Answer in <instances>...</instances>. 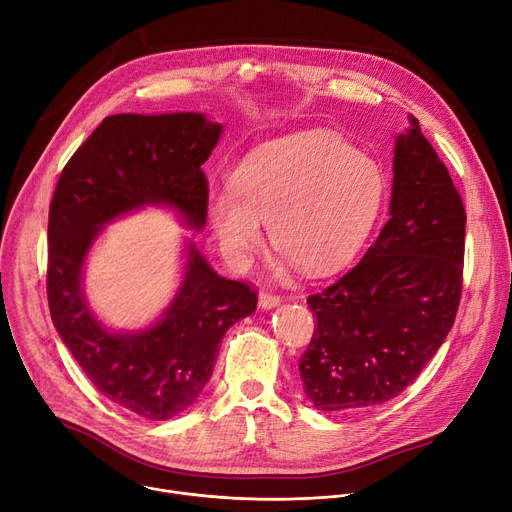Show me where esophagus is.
Listing matches in <instances>:
<instances>
[{"instance_id":"34e87169","label":"esophagus","mask_w":512,"mask_h":512,"mask_svg":"<svg viewBox=\"0 0 512 512\" xmlns=\"http://www.w3.org/2000/svg\"><path fill=\"white\" fill-rule=\"evenodd\" d=\"M280 302H282V298L276 296V294H271V292H261V294H259V309H261V311L274 309V306H278Z\"/></svg>"}]
</instances>
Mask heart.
I'll use <instances>...</instances> for the list:
<instances>
[{"mask_svg": "<svg viewBox=\"0 0 512 512\" xmlns=\"http://www.w3.org/2000/svg\"><path fill=\"white\" fill-rule=\"evenodd\" d=\"M387 193L381 164L325 131H302L251 152L232 187L214 191L208 216L236 269L269 238L284 265L309 276L342 269L362 247Z\"/></svg>", "mask_w": 512, "mask_h": 512, "instance_id": "1", "label": "heart"}]
</instances>
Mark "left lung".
Wrapping results in <instances>:
<instances>
[{
	"instance_id": "8db88e82",
	"label": "left lung",
	"mask_w": 512,
	"mask_h": 512,
	"mask_svg": "<svg viewBox=\"0 0 512 512\" xmlns=\"http://www.w3.org/2000/svg\"><path fill=\"white\" fill-rule=\"evenodd\" d=\"M389 220L360 263L306 298L317 317L298 370L321 412H354L410 387L445 342L463 286L465 210L418 119L397 135Z\"/></svg>"
}]
</instances>
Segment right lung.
<instances>
[{"label":"right lung","mask_w":512,"mask_h":512,"mask_svg":"<svg viewBox=\"0 0 512 512\" xmlns=\"http://www.w3.org/2000/svg\"><path fill=\"white\" fill-rule=\"evenodd\" d=\"M222 125L203 113H121L102 121L65 164L49 208V311L90 383L125 410L168 420L208 385L228 327L255 313L257 292L218 276L185 245L177 294L158 321L115 331L84 294V265L113 220L148 206L168 208L193 230L206 226V162Z\"/></svg>","instance_id":"right-lung-1"}]
</instances>
